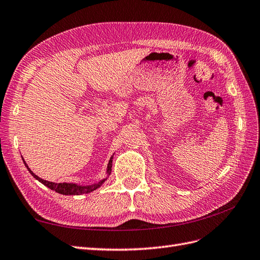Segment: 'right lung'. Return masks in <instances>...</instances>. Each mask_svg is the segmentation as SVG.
<instances>
[{
  "instance_id": "add662e5",
  "label": "right lung",
  "mask_w": 260,
  "mask_h": 260,
  "mask_svg": "<svg viewBox=\"0 0 260 260\" xmlns=\"http://www.w3.org/2000/svg\"><path fill=\"white\" fill-rule=\"evenodd\" d=\"M112 159H113V155L110 158L109 163H108V168H107L108 176L106 177V179H103V180L99 181L98 183H94V184H91V185H79V184H75V183H53V182L42 180L41 177H39L38 175H36L31 171V170L28 168L25 160L24 159L23 160H24L26 168L28 169V171L30 172V174L35 177V179L38 180L43 185H46V186L49 187L50 189L55 190L56 192H58V194H62V195H83V194H88V192H91L97 188H99L101 185L107 181L109 175L111 174V170H112Z\"/></svg>"
}]
</instances>
